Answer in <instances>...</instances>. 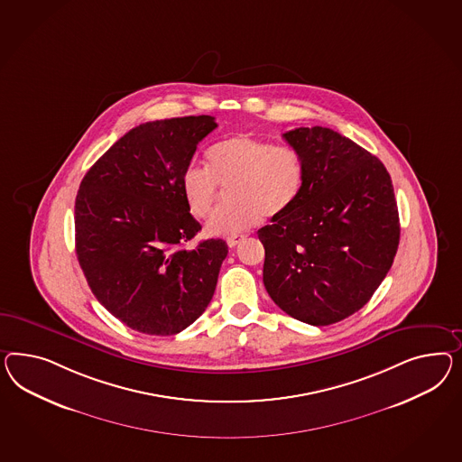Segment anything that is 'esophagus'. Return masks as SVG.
<instances>
[{"instance_id":"34e87169","label":"esophagus","mask_w":462,"mask_h":462,"mask_svg":"<svg viewBox=\"0 0 462 462\" xmlns=\"http://www.w3.org/2000/svg\"><path fill=\"white\" fill-rule=\"evenodd\" d=\"M244 238H245V236H238V234L230 236V237H226V245H228V247H236Z\"/></svg>"}]
</instances>
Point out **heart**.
<instances>
[{"label":"heart","mask_w":462,"mask_h":462,"mask_svg":"<svg viewBox=\"0 0 462 462\" xmlns=\"http://www.w3.org/2000/svg\"><path fill=\"white\" fill-rule=\"evenodd\" d=\"M207 166L189 164L181 175V189L189 212L205 218L212 213L220 188H228L230 203L213 213L210 236H236L267 217L287 212L304 181L300 152L275 146L259 137L238 134L213 144Z\"/></svg>","instance_id":"heart-1"}]
</instances>
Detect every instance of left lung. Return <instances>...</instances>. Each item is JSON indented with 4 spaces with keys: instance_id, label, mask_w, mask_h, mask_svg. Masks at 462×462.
I'll return each mask as SVG.
<instances>
[{
    "instance_id": "8db88e82",
    "label": "left lung",
    "mask_w": 462,
    "mask_h": 462,
    "mask_svg": "<svg viewBox=\"0 0 462 462\" xmlns=\"http://www.w3.org/2000/svg\"><path fill=\"white\" fill-rule=\"evenodd\" d=\"M282 137L302 158L304 181L292 207L257 232L263 286L294 319L333 325L362 310L393 263V185L383 162L333 129L298 127Z\"/></svg>"
}]
</instances>
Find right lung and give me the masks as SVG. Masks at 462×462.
Returning <instances> with one entry per match:
<instances>
[{"mask_svg": "<svg viewBox=\"0 0 462 462\" xmlns=\"http://www.w3.org/2000/svg\"><path fill=\"white\" fill-rule=\"evenodd\" d=\"M212 116L139 125L88 170L75 199V252L100 304L131 329L171 337L210 304L228 247L201 230L181 189Z\"/></svg>", "mask_w": 462, "mask_h": 462, "instance_id": "add662e5", "label": "right lung"}]
</instances>
